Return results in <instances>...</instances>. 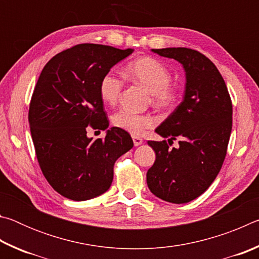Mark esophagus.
Returning a JSON list of instances; mask_svg holds the SVG:
<instances>
[{"label":"esophagus","instance_id":"34e87169","mask_svg":"<svg viewBox=\"0 0 259 259\" xmlns=\"http://www.w3.org/2000/svg\"><path fill=\"white\" fill-rule=\"evenodd\" d=\"M133 140H134L135 146H139V145H142L143 142H144L143 138L138 137V136H133Z\"/></svg>","mask_w":259,"mask_h":259}]
</instances>
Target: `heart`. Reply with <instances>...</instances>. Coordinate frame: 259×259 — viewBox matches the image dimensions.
<instances>
[{
  "label": "heart",
  "instance_id": "heart-1",
  "mask_svg": "<svg viewBox=\"0 0 259 259\" xmlns=\"http://www.w3.org/2000/svg\"><path fill=\"white\" fill-rule=\"evenodd\" d=\"M124 76L128 80L139 83L150 91L151 100L156 108H172L177 102V93L170 85L171 74L163 64L152 57H142L126 65ZM123 88V81L112 72L102 77L99 83V95L104 103L113 105L117 102ZM116 128L123 129L133 135L143 134L152 128L155 121L148 114H137L128 109H120L112 117Z\"/></svg>",
  "mask_w": 259,
  "mask_h": 259
}]
</instances>
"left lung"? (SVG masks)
Wrapping results in <instances>:
<instances>
[{
  "mask_svg": "<svg viewBox=\"0 0 259 259\" xmlns=\"http://www.w3.org/2000/svg\"><path fill=\"white\" fill-rule=\"evenodd\" d=\"M152 51L179 61L186 84L183 102L155 130L168 142H147L156 155L146 175L147 186L166 202L187 203L208 190L225 160L232 131L231 97L217 67L201 52L188 48ZM177 138L179 147L170 148Z\"/></svg>",
  "mask_w": 259,
  "mask_h": 259,
  "instance_id": "8db88e82",
  "label": "left lung"
}]
</instances>
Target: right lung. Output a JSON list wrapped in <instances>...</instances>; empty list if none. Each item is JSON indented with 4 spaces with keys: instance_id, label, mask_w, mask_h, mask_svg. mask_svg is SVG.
Here are the masks:
<instances>
[{
    "instance_id": "obj_1",
    "label": "right lung",
    "mask_w": 259,
    "mask_h": 259,
    "mask_svg": "<svg viewBox=\"0 0 259 259\" xmlns=\"http://www.w3.org/2000/svg\"><path fill=\"white\" fill-rule=\"evenodd\" d=\"M133 52L83 43L59 52L42 69L29 104V128L43 175L65 198L84 201L106 192L114 163L134 146L116 126L104 139L87 136L89 128H108L99 83Z\"/></svg>"
}]
</instances>
